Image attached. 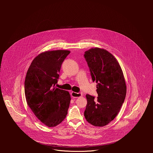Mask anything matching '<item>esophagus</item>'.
Returning <instances> with one entry per match:
<instances>
[{
	"instance_id": "esophagus-1",
	"label": "esophagus",
	"mask_w": 153,
	"mask_h": 153,
	"mask_svg": "<svg viewBox=\"0 0 153 153\" xmlns=\"http://www.w3.org/2000/svg\"><path fill=\"white\" fill-rule=\"evenodd\" d=\"M71 96L73 98H78L81 96H82V94L80 92H71Z\"/></svg>"
}]
</instances>
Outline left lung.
Masks as SVG:
<instances>
[{
    "label": "left lung",
    "instance_id": "8db88e82",
    "mask_svg": "<svg viewBox=\"0 0 153 153\" xmlns=\"http://www.w3.org/2000/svg\"><path fill=\"white\" fill-rule=\"evenodd\" d=\"M93 82L97 83V98L87 94V105L84 116L96 127H103L118 115L126 95V85L123 71L114 56L98 48L85 52Z\"/></svg>",
    "mask_w": 153,
    "mask_h": 153
}]
</instances>
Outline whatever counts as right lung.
<instances>
[{
  "mask_svg": "<svg viewBox=\"0 0 153 153\" xmlns=\"http://www.w3.org/2000/svg\"><path fill=\"white\" fill-rule=\"evenodd\" d=\"M69 51H46L38 55L29 66L25 81L27 104L36 117L49 127H55L65 118L71 96L55 88L62 62Z\"/></svg>",
  "mask_w": 153,
  "mask_h": 153,
  "instance_id": "right-lung-1",
  "label": "right lung"
}]
</instances>
